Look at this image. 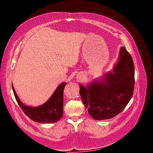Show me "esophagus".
Returning <instances> with one entry per match:
<instances>
[{
	"label": "esophagus",
	"instance_id": "34e87169",
	"mask_svg": "<svg viewBox=\"0 0 153 153\" xmlns=\"http://www.w3.org/2000/svg\"><path fill=\"white\" fill-rule=\"evenodd\" d=\"M83 78H84V76L83 75H80L79 76H78V79L79 80H83Z\"/></svg>",
	"mask_w": 153,
	"mask_h": 153
}]
</instances>
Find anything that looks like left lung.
Instances as JSON below:
<instances>
[{"label":"left lung","mask_w":153,"mask_h":153,"mask_svg":"<svg viewBox=\"0 0 153 153\" xmlns=\"http://www.w3.org/2000/svg\"><path fill=\"white\" fill-rule=\"evenodd\" d=\"M135 67L131 56L124 47L112 72H107L86 87L80 85V94L88 113L95 120L112 118L121 113L133 94Z\"/></svg>","instance_id":"8db88e82"}]
</instances>
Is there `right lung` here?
Here are the masks:
<instances>
[{
	"instance_id": "obj_1",
	"label": "right lung",
	"mask_w": 153,
	"mask_h": 153,
	"mask_svg": "<svg viewBox=\"0 0 153 153\" xmlns=\"http://www.w3.org/2000/svg\"><path fill=\"white\" fill-rule=\"evenodd\" d=\"M66 82L60 84L46 102L38 106H26L20 101L12 84L14 95L24 112L32 121L39 123H54L63 115V91Z\"/></svg>"
}]
</instances>
